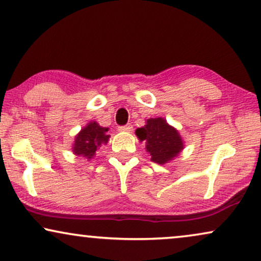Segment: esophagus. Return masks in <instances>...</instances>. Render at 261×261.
Instances as JSON below:
<instances>
[{
    "instance_id": "esophagus-1",
    "label": "esophagus",
    "mask_w": 261,
    "mask_h": 261,
    "mask_svg": "<svg viewBox=\"0 0 261 261\" xmlns=\"http://www.w3.org/2000/svg\"><path fill=\"white\" fill-rule=\"evenodd\" d=\"M119 131H124V133H130V131H133V125L127 124V125H124V126H119Z\"/></svg>"
}]
</instances>
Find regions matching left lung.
<instances>
[{"mask_svg":"<svg viewBox=\"0 0 261 261\" xmlns=\"http://www.w3.org/2000/svg\"><path fill=\"white\" fill-rule=\"evenodd\" d=\"M135 134L140 142H145V150L150 160L159 165L173 161L185 148L179 131L162 117L149 118L144 126L138 127Z\"/></svg>","mask_w":261,"mask_h":261,"instance_id":"8db88e82","label":"left lung"}]
</instances>
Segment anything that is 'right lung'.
Segmentation results:
<instances>
[{"label":"right lung","mask_w":261,"mask_h":261,"mask_svg":"<svg viewBox=\"0 0 261 261\" xmlns=\"http://www.w3.org/2000/svg\"><path fill=\"white\" fill-rule=\"evenodd\" d=\"M107 131H109V127L100 126L95 120H90L75 136L71 148L72 152L87 160L93 159L96 150L102 144L109 143L110 135L107 134Z\"/></svg>","instance_id":"add662e5"}]
</instances>
